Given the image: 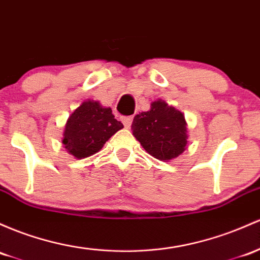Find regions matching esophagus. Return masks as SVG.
Instances as JSON below:
<instances>
[{"label": "esophagus", "instance_id": "esophagus-1", "mask_svg": "<svg viewBox=\"0 0 260 260\" xmlns=\"http://www.w3.org/2000/svg\"><path fill=\"white\" fill-rule=\"evenodd\" d=\"M132 121H133V117L132 116L123 117V118H122V122H123V124H124L125 128H129L131 127V124H132Z\"/></svg>", "mask_w": 260, "mask_h": 260}]
</instances>
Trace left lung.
Segmentation results:
<instances>
[{
  "mask_svg": "<svg viewBox=\"0 0 260 260\" xmlns=\"http://www.w3.org/2000/svg\"><path fill=\"white\" fill-rule=\"evenodd\" d=\"M186 125L180 111L162 100H156L149 111L135 116L132 132L150 155L167 161L175 159L186 148Z\"/></svg>",
  "mask_w": 260,
  "mask_h": 260,
  "instance_id": "obj_1",
  "label": "left lung"
}]
</instances>
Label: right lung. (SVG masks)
<instances>
[{
	"label": "right lung",
	"instance_id": "add662e5",
	"mask_svg": "<svg viewBox=\"0 0 260 260\" xmlns=\"http://www.w3.org/2000/svg\"><path fill=\"white\" fill-rule=\"evenodd\" d=\"M123 124L117 121L110 107H102L98 101L82 102L68 118L62 144L75 158L82 159L100 152Z\"/></svg>",
	"mask_w": 260,
	"mask_h": 260
}]
</instances>
